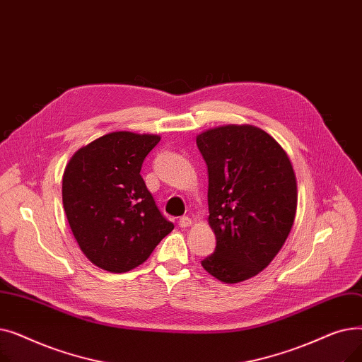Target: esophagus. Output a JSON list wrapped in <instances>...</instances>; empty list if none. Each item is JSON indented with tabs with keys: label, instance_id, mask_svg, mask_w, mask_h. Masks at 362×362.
Wrapping results in <instances>:
<instances>
[{
	"label": "esophagus",
	"instance_id": "34e87169",
	"mask_svg": "<svg viewBox=\"0 0 362 362\" xmlns=\"http://www.w3.org/2000/svg\"><path fill=\"white\" fill-rule=\"evenodd\" d=\"M179 226L180 227H189V226H192V220L189 218V217H180V220H179Z\"/></svg>",
	"mask_w": 362,
	"mask_h": 362
}]
</instances>
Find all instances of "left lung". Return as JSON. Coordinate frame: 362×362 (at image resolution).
Returning a JSON list of instances; mask_svg holds the SVG:
<instances>
[{"label": "left lung", "instance_id": "left-lung-1", "mask_svg": "<svg viewBox=\"0 0 362 362\" xmlns=\"http://www.w3.org/2000/svg\"><path fill=\"white\" fill-rule=\"evenodd\" d=\"M197 145L208 167V224L217 240L201 264L220 281L248 280L291 233L298 204L292 163L273 136L251 124L205 130Z\"/></svg>", "mask_w": 362, "mask_h": 362}]
</instances>
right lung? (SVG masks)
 Listing matches in <instances>:
<instances>
[{
  "label": "right lung",
  "instance_id": "1",
  "mask_svg": "<svg viewBox=\"0 0 362 362\" xmlns=\"http://www.w3.org/2000/svg\"><path fill=\"white\" fill-rule=\"evenodd\" d=\"M158 135L112 132L73 154L63 175V206L79 248L97 267L126 273L175 229L141 176Z\"/></svg>",
  "mask_w": 362,
  "mask_h": 362
}]
</instances>
